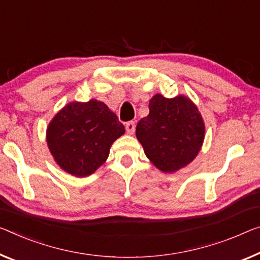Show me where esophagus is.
I'll return each instance as SVG.
<instances>
[{
	"label": "esophagus",
	"mask_w": 260,
	"mask_h": 260,
	"mask_svg": "<svg viewBox=\"0 0 260 260\" xmlns=\"http://www.w3.org/2000/svg\"><path fill=\"white\" fill-rule=\"evenodd\" d=\"M135 129H136V125H135V122L131 121V122H127L125 124V130L126 133L129 135H133L135 133Z\"/></svg>",
	"instance_id": "obj_1"
}]
</instances>
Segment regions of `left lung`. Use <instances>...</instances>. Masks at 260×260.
<instances>
[{"label":"left lung","instance_id":"1","mask_svg":"<svg viewBox=\"0 0 260 260\" xmlns=\"http://www.w3.org/2000/svg\"><path fill=\"white\" fill-rule=\"evenodd\" d=\"M150 114L136 126V136L146 157L162 172H175L193 160L201 149L205 124L189 99L150 100Z\"/></svg>","mask_w":260,"mask_h":260}]
</instances>
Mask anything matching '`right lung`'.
<instances>
[{"instance_id":"right-lung-1","label":"right lung","mask_w":260,"mask_h":260,"mask_svg":"<svg viewBox=\"0 0 260 260\" xmlns=\"http://www.w3.org/2000/svg\"><path fill=\"white\" fill-rule=\"evenodd\" d=\"M124 125L105 103L72 102L55 115L46 133L47 145L62 170L75 177L96 171Z\"/></svg>"}]
</instances>
